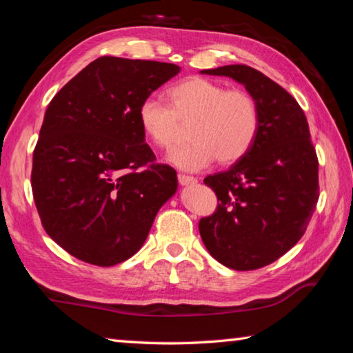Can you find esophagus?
<instances>
[{
	"instance_id": "34e87169",
	"label": "esophagus",
	"mask_w": 353,
	"mask_h": 353,
	"mask_svg": "<svg viewBox=\"0 0 353 353\" xmlns=\"http://www.w3.org/2000/svg\"><path fill=\"white\" fill-rule=\"evenodd\" d=\"M177 179H179V183H181V185H194L196 182H198V179L193 177V176H187V174H179Z\"/></svg>"
}]
</instances>
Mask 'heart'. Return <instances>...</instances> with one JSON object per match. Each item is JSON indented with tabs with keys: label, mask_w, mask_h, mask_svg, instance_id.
Instances as JSON below:
<instances>
[{
	"label": "heart",
	"mask_w": 353,
	"mask_h": 353,
	"mask_svg": "<svg viewBox=\"0 0 353 353\" xmlns=\"http://www.w3.org/2000/svg\"><path fill=\"white\" fill-rule=\"evenodd\" d=\"M168 105L148 98L139 107V123L149 141L170 149L187 126L190 143L172 149L170 162L185 171H199L214 159L229 165L243 159L260 132V107L252 94L229 90L214 81L191 77L166 92Z\"/></svg>",
	"instance_id": "1"
}]
</instances>
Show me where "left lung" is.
<instances>
[{
  "instance_id": "left-lung-1",
  "label": "left lung",
  "mask_w": 353,
  "mask_h": 353,
  "mask_svg": "<svg viewBox=\"0 0 353 353\" xmlns=\"http://www.w3.org/2000/svg\"><path fill=\"white\" fill-rule=\"evenodd\" d=\"M243 83L260 107V132L227 171L207 176L218 207L199 221L214 260L235 271L276 261L305 234L319 198L318 157L305 113L291 94L248 65L202 70Z\"/></svg>"
}]
</instances>
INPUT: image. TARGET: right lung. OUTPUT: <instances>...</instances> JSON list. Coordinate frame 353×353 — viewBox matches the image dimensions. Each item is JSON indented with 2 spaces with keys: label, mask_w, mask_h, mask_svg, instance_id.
I'll list each match as a JSON object with an SVG mask.
<instances>
[{
  "label": "right lung",
  "mask_w": 353,
  "mask_h": 353,
  "mask_svg": "<svg viewBox=\"0 0 353 353\" xmlns=\"http://www.w3.org/2000/svg\"><path fill=\"white\" fill-rule=\"evenodd\" d=\"M179 71L174 63L104 56L48 105L32 194L46 234L76 259L97 266L130 259L176 193V171L155 163L139 107Z\"/></svg>",
  "instance_id": "1"
}]
</instances>
